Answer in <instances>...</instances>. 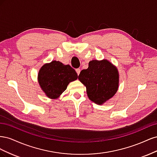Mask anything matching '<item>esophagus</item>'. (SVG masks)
<instances>
[{"label": "esophagus", "instance_id": "34e87169", "mask_svg": "<svg viewBox=\"0 0 157 157\" xmlns=\"http://www.w3.org/2000/svg\"><path fill=\"white\" fill-rule=\"evenodd\" d=\"M76 72H77V75H78L80 74V69H76Z\"/></svg>", "mask_w": 157, "mask_h": 157}]
</instances>
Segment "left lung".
<instances>
[{
	"mask_svg": "<svg viewBox=\"0 0 157 157\" xmlns=\"http://www.w3.org/2000/svg\"><path fill=\"white\" fill-rule=\"evenodd\" d=\"M118 78L117 69L103 59L90 61L88 68L80 71L78 78L86 86L90 100L101 105L116 94Z\"/></svg>",
	"mask_w": 157,
	"mask_h": 157,
	"instance_id": "8db88e82",
	"label": "left lung"
}]
</instances>
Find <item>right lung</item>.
I'll return each instance as SVG.
<instances>
[{"label":"right lung","mask_w":157,"mask_h":157,"mask_svg":"<svg viewBox=\"0 0 157 157\" xmlns=\"http://www.w3.org/2000/svg\"><path fill=\"white\" fill-rule=\"evenodd\" d=\"M78 75L69 65L53 61L44 65L38 75L39 83L46 96L57 98L62 94L70 82L77 80Z\"/></svg>","instance_id":"obj_1"}]
</instances>
